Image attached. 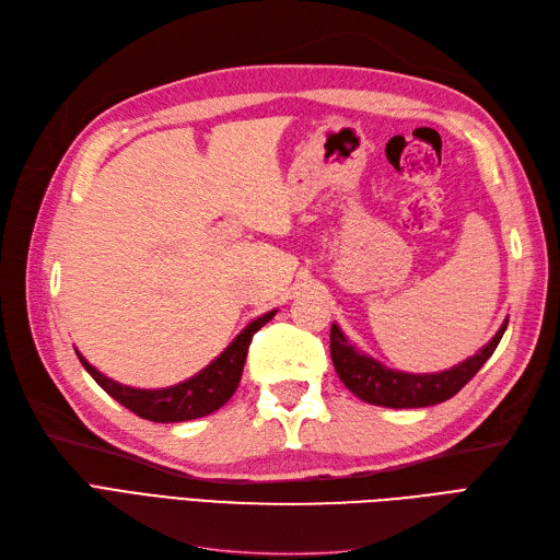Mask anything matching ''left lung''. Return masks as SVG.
Listing matches in <instances>:
<instances>
[{"label":"left lung","instance_id":"left-lung-1","mask_svg":"<svg viewBox=\"0 0 560 560\" xmlns=\"http://www.w3.org/2000/svg\"><path fill=\"white\" fill-rule=\"evenodd\" d=\"M506 322L510 319L502 322L498 334L477 354H471V358L453 369L439 371V374H406V371L387 369L378 360L354 350L341 327L331 325V362L338 378L362 401L387 406V409H420V406H432L451 399L477 376V371L495 352L506 329Z\"/></svg>","mask_w":560,"mask_h":560}]
</instances>
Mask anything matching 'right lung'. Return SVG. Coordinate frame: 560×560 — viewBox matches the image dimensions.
Masks as SVG:
<instances>
[{
	"label": "right lung",
	"instance_id": "1",
	"mask_svg": "<svg viewBox=\"0 0 560 560\" xmlns=\"http://www.w3.org/2000/svg\"><path fill=\"white\" fill-rule=\"evenodd\" d=\"M276 313L278 311H270L249 322V325L233 338V343L219 354L217 360H212L206 369L198 371V374L191 376L189 381L171 385V387L140 389V387L121 385L107 378L105 374H100L93 364L86 362V358H83L81 352H77V358L109 397H114L118 404H124L126 409L138 413L140 418H147L151 422L194 420L222 409V406L233 397L235 387H238L243 376V366H245L252 336L257 334L268 319H273Z\"/></svg>",
	"mask_w": 560,
	"mask_h": 560
}]
</instances>
